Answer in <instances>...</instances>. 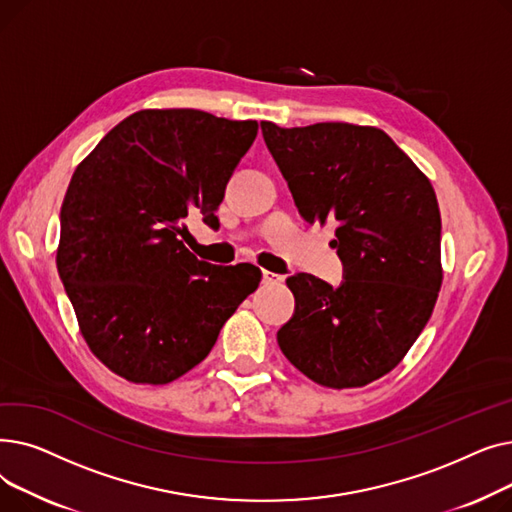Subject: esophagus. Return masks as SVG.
Masks as SVG:
<instances>
[{
	"label": "esophagus",
	"mask_w": 512,
	"mask_h": 512,
	"mask_svg": "<svg viewBox=\"0 0 512 512\" xmlns=\"http://www.w3.org/2000/svg\"><path fill=\"white\" fill-rule=\"evenodd\" d=\"M261 276H263V282H265V284H280V282H282V276H280V274H274V272L263 270Z\"/></svg>",
	"instance_id": "1"
}]
</instances>
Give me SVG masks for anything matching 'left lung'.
I'll return each mask as SVG.
<instances>
[{"label":"left lung","instance_id":"8db88e82","mask_svg":"<svg viewBox=\"0 0 512 512\" xmlns=\"http://www.w3.org/2000/svg\"><path fill=\"white\" fill-rule=\"evenodd\" d=\"M267 149L309 224H336L344 280H286L294 313L278 330L286 359L328 388H359L407 355L442 284V220L432 182L373 126L261 122Z\"/></svg>","mask_w":512,"mask_h":512}]
</instances>
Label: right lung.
<instances>
[{"label": "right lung", "mask_w": 512, "mask_h": 512, "mask_svg": "<svg viewBox=\"0 0 512 512\" xmlns=\"http://www.w3.org/2000/svg\"><path fill=\"white\" fill-rule=\"evenodd\" d=\"M255 120L141 110L78 164L60 211L58 272L93 355L134 384L199 365L261 282L255 265H211L180 236L215 209L257 137Z\"/></svg>", "instance_id": "right-lung-1"}]
</instances>
